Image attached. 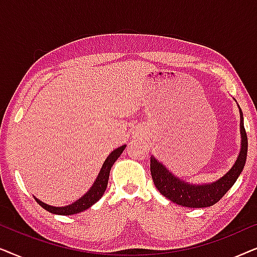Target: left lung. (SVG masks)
I'll return each mask as SVG.
<instances>
[{"label": "left lung", "mask_w": 257, "mask_h": 257, "mask_svg": "<svg viewBox=\"0 0 257 257\" xmlns=\"http://www.w3.org/2000/svg\"><path fill=\"white\" fill-rule=\"evenodd\" d=\"M240 133L241 149L240 153L229 171L223 177L207 184H189L172 173L163 163L154 156H151V174L154 185L165 198L178 205L188 208H205L216 203L240 177L247 160L248 139L243 124V113L240 106Z\"/></svg>", "instance_id": "8db88e82"}]
</instances>
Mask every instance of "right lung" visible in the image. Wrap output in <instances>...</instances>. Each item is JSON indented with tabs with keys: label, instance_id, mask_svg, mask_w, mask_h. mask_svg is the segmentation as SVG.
I'll use <instances>...</instances> for the list:
<instances>
[{
	"label": "right lung",
	"instance_id": "1",
	"mask_svg": "<svg viewBox=\"0 0 257 257\" xmlns=\"http://www.w3.org/2000/svg\"><path fill=\"white\" fill-rule=\"evenodd\" d=\"M125 147L126 145H122L120 147H118V149L113 150L110 154H108V157L105 159L103 166H101L99 173H98L92 186H91L90 189L85 193V194L80 196V198L78 200H76L75 202L70 203L68 206L55 207L42 202L41 200H38L36 198V196H34L35 200H36L38 205L43 207L45 210H48V212H50L52 214H57V215H73V214L84 212V210H86L87 208H90L91 206L94 205V203L103 196L105 189L107 187L108 175H110L111 167L113 166L115 160L120 157V154L122 153V151L125 150Z\"/></svg>",
	"mask_w": 257,
	"mask_h": 257
}]
</instances>
